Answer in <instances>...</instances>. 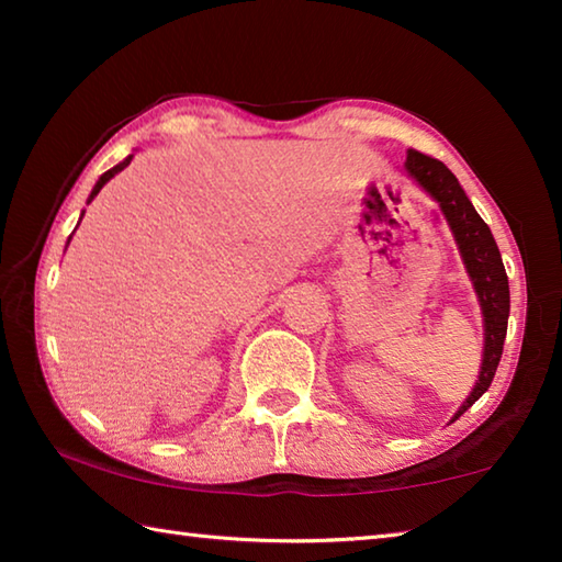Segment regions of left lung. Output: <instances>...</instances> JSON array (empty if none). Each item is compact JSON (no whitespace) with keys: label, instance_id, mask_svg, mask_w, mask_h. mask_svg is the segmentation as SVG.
I'll use <instances>...</instances> for the list:
<instances>
[{"label":"left lung","instance_id":"8db88e82","mask_svg":"<svg viewBox=\"0 0 562 562\" xmlns=\"http://www.w3.org/2000/svg\"><path fill=\"white\" fill-rule=\"evenodd\" d=\"M406 176L414 183L429 193L439 203L441 213L449 223L453 240L459 245L463 268L469 272V280L475 290V297L481 304L483 315V355H481V372L471 394L459 406L451 422H456L465 408H471L479 398L488 392V386L496 376L498 361L503 355V341H506L508 315H510V292H508V274L503 268L498 245L493 240L491 227L483 223V217L475 213L473 203L456 178L441 160L431 156L408 150Z\"/></svg>","mask_w":562,"mask_h":562}]
</instances>
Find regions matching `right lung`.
I'll return each instance as SVG.
<instances>
[{
  "label": "right lung",
  "mask_w": 562,
  "mask_h": 562,
  "mask_svg": "<svg viewBox=\"0 0 562 562\" xmlns=\"http://www.w3.org/2000/svg\"><path fill=\"white\" fill-rule=\"evenodd\" d=\"M131 158H133V156H126V158H123V160H121V164H119V166H113L111 170H106V173H103V176H101V178L97 180V186H93V190H91V195H89V203L93 201V198H97V195H99V190H101L103 186H106V183H109V180H111L113 176H116V173H121V170H123V168H126V166L131 164ZM81 217H83V213H81ZM79 223H81V221H79ZM69 240H71V237H69Z\"/></svg>",
  "instance_id": "obj_1"
}]
</instances>
